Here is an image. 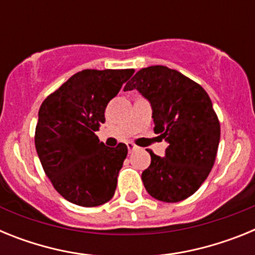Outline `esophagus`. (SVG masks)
Returning <instances> with one entry per match:
<instances>
[{
    "label": "esophagus",
    "mask_w": 255,
    "mask_h": 255,
    "mask_svg": "<svg viewBox=\"0 0 255 255\" xmlns=\"http://www.w3.org/2000/svg\"><path fill=\"white\" fill-rule=\"evenodd\" d=\"M126 145H128V149H129V152H132V150H135L136 148H138L134 143H128Z\"/></svg>",
    "instance_id": "esophagus-1"
}]
</instances>
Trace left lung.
Returning <instances> with one entry per match:
<instances>
[{"label": "left lung", "instance_id": "1", "mask_svg": "<svg viewBox=\"0 0 255 255\" xmlns=\"http://www.w3.org/2000/svg\"><path fill=\"white\" fill-rule=\"evenodd\" d=\"M136 91L150 103L154 132L167 143L164 157L150 152L143 184L155 199L176 203L206 181L220 143V123L203 88L176 70H139L124 91Z\"/></svg>", "mask_w": 255, "mask_h": 255}]
</instances>
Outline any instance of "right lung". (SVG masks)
<instances>
[{"label":"right lung","mask_w":255,"mask_h":255,"mask_svg":"<svg viewBox=\"0 0 255 255\" xmlns=\"http://www.w3.org/2000/svg\"><path fill=\"white\" fill-rule=\"evenodd\" d=\"M134 74L83 70L43 101L38 112L35 149L52 185L76 206L97 207L115 194L128 147H106L96 131L105 110Z\"/></svg>","instance_id":"1"}]
</instances>
